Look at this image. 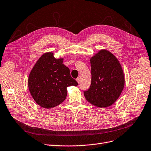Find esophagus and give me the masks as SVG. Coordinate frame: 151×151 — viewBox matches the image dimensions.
<instances>
[{"mask_svg": "<svg viewBox=\"0 0 151 151\" xmlns=\"http://www.w3.org/2000/svg\"><path fill=\"white\" fill-rule=\"evenodd\" d=\"M80 78H77V79H76V81L78 83H80Z\"/></svg>", "mask_w": 151, "mask_h": 151, "instance_id": "obj_1", "label": "esophagus"}]
</instances>
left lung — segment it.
<instances>
[{
    "mask_svg": "<svg viewBox=\"0 0 151 151\" xmlns=\"http://www.w3.org/2000/svg\"><path fill=\"white\" fill-rule=\"evenodd\" d=\"M91 83L84 91L86 100L97 107H109L118 99L124 86L121 65L114 54L101 50L91 58Z\"/></svg>",
    "mask_w": 151,
    "mask_h": 151,
    "instance_id": "left-lung-1",
    "label": "left lung"
}]
</instances>
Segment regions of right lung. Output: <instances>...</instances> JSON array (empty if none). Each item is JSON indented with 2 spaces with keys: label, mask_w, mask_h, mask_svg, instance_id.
Here are the masks:
<instances>
[{
  "label": "right lung",
  "mask_w": 151,
  "mask_h": 151,
  "mask_svg": "<svg viewBox=\"0 0 151 151\" xmlns=\"http://www.w3.org/2000/svg\"><path fill=\"white\" fill-rule=\"evenodd\" d=\"M63 60L62 58H55L52 52H46L30 72L28 81L29 92L35 101L43 108H53L62 103L66 99L67 87L78 84Z\"/></svg>",
  "instance_id": "right-lung-1"
}]
</instances>
